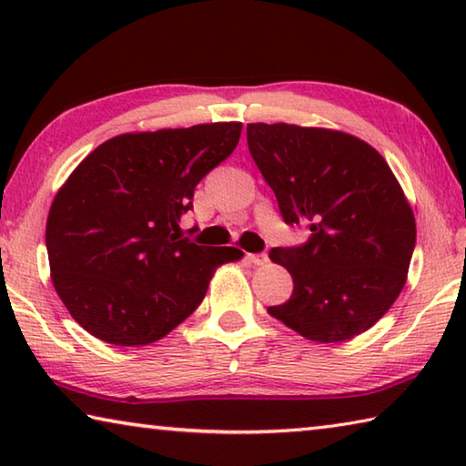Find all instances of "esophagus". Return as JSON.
<instances>
[{
  "label": "esophagus",
  "instance_id": "obj_1",
  "mask_svg": "<svg viewBox=\"0 0 466 466\" xmlns=\"http://www.w3.org/2000/svg\"><path fill=\"white\" fill-rule=\"evenodd\" d=\"M248 261L252 265H265L269 261V257H267V252H257V255H248Z\"/></svg>",
  "mask_w": 466,
  "mask_h": 466
}]
</instances>
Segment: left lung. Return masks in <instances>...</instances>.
<instances>
[{"label": "left lung", "instance_id": "left-lung-1", "mask_svg": "<svg viewBox=\"0 0 466 466\" xmlns=\"http://www.w3.org/2000/svg\"><path fill=\"white\" fill-rule=\"evenodd\" d=\"M255 164L286 224H302V247L273 248L294 294L267 312L310 341L341 343L389 312L407 281L415 216L376 149L345 131L248 123Z\"/></svg>", "mask_w": 466, "mask_h": 466}]
</instances>
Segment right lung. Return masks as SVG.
Segmentation results:
<instances>
[{"instance_id": "1", "label": "right lung", "mask_w": 466, "mask_h": 466, "mask_svg": "<svg viewBox=\"0 0 466 466\" xmlns=\"http://www.w3.org/2000/svg\"><path fill=\"white\" fill-rule=\"evenodd\" d=\"M242 123L123 133L77 164L51 203L46 252L55 291L100 341L167 337L208 294L234 247L183 238L199 180L238 146Z\"/></svg>"}]
</instances>
